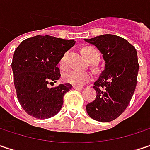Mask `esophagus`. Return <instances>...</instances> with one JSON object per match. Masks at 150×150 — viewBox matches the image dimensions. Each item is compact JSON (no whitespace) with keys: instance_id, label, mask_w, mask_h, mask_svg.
<instances>
[{"instance_id":"34e87169","label":"esophagus","mask_w":150,"mask_h":150,"mask_svg":"<svg viewBox=\"0 0 150 150\" xmlns=\"http://www.w3.org/2000/svg\"><path fill=\"white\" fill-rule=\"evenodd\" d=\"M73 88L75 90H82L83 88L82 87H78V86H73Z\"/></svg>"}]
</instances>
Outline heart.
Instances as JSON below:
<instances>
[{
    "label": "heart",
    "mask_w": 150,
    "mask_h": 150,
    "mask_svg": "<svg viewBox=\"0 0 150 150\" xmlns=\"http://www.w3.org/2000/svg\"><path fill=\"white\" fill-rule=\"evenodd\" d=\"M82 53L84 57L88 60L89 62L92 60H96V62L99 60V53L97 52L96 50L93 48L87 47L84 48L82 50ZM60 65L62 68H65L67 65V55H63L62 57L60 60ZM92 75L88 72H84V71H78L75 69H70L63 74V80L64 81L70 83L74 86H78V87H82L85 85L88 81H90Z\"/></svg>",
    "instance_id": "obj_1"
}]
</instances>
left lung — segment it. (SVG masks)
Here are the masks:
<instances>
[{"label":"left lung","instance_id":"obj_1","mask_svg":"<svg viewBox=\"0 0 150 150\" xmlns=\"http://www.w3.org/2000/svg\"><path fill=\"white\" fill-rule=\"evenodd\" d=\"M84 41L97 48L105 61V69L93 83L96 98L87 105V112L96 121H112L126 109L135 92L139 69L137 50L116 35H100Z\"/></svg>","mask_w":150,"mask_h":150}]
</instances>
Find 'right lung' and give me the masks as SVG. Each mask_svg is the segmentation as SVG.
<instances>
[{
  "label": "right lung",
  "instance_id": "1",
  "mask_svg": "<svg viewBox=\"0 0 150 150\" xmlns=\"http://www.w3.org/2000/svg\"><path fill=\"white\" fill-rule=\"evenodd\" d=\"M74 39L38 35L22 41L14 51L12 69L18 100L30 116L46 119L59 112L69 83L50 88L60 78L57 67L62 56L75 45Z\"/></svg>",
  "mask_w": 150,
  "mask_h": 150
}]
</instances>
